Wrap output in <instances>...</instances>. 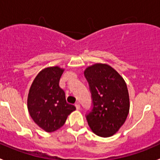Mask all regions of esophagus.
<instances>
[{"instance_id":"obj_1","label":"esophagus","mask_w":160,"mask_h":160,"mask_svg":"<svg viewBox=\"0 0 160 160\" xmlns=\"http://www.w3.org/2000/svg\"><path fill=\"white\" fill-rule=\"evenodd\" d=\"M75 106H76V108H77V110H80V104H79V103H76Z\"/></svg>"}]
</instances>
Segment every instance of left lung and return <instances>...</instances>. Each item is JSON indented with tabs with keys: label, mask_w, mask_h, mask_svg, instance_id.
<instances>
[{
	"label": "left lung",
	"mask_w": 160,
	"mask_h": 160,
	"mask_svg": "<svg viewBox=\"0 0 160 160\" xmlns=\"http://www.w3.org/2000/svg\"><path fill=\"white\" fill-rule=\"evenodd\" d=\"M84 75L93 98V109L87 115L88 125L98 136H112L124 125L129 113L126 83L117 71L105 63L87 67Z\"/></svg>",
	"instance_id": "obj_1"
}]
</instances>
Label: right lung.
Segmentation results:
<instances>
[{
	"instance_id": "right-lung-1",
	"label": "right lung",
	"mask_w": 160,
	"mask_h": 160,
	"mask_svg": "<svg viewBox=\"0 0 160 160\" xmlns=\"http://www.w3.org/2000/svg\"><path fill=\"white\" fill-rule=\"evenodd\" d=\"M64 69L58 66L40 71L30 87L27 99L28 110L39 128L52 132L65 124L76 107L66 101L65 92L59 87Z\"/></svg>"
}]
</instances>
